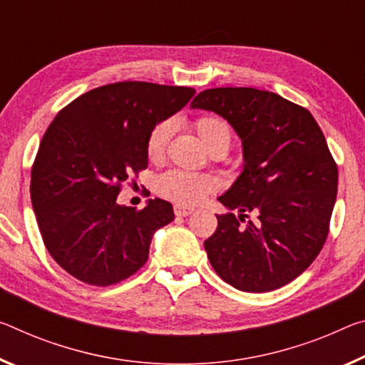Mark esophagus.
<instances>
[{
  "label": "esophagus",
  "instance_id": "34e87169",
  "mask_svg": "<svg viewBox=\"0 0 365 365\" xmlns=\"http://www.w3.org/2000/svg\"><path fill=\"white\" fill-rule=\"evenodd\" d=\"M173 211H175V216H178V217H187V216H190V214L195 211V207L177 205L175 207H173Z\"/></svg>",
  "mask_w": 365,
  "mask_h": 365
}]
</instances>
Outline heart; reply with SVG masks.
<instances>
[{"label":"heart","mask_w":365,"mask_h":365,"mask_svg":"<svg viewBox=\"0 0 365 365\" xmlns=\"http://www.w3.org/2000/svg\"><path fill=\"white\" fill-rule=\"evenodd\" d=\"M195 128L198 131L205 146L212 149H222L225 153L232 140V130L229 123L214 115H205L195 121ZM173 125L170 120L160 121L149 133L148 138V155L151 159H160L165 153L167 143L170 140ZM217 183L214 177L207 173H196L173 169L158 178V192L164 198L178 205H196L203 201L207 195L216 190Z\"/></svg>","instance_id":"obj_1"}]
</instances>
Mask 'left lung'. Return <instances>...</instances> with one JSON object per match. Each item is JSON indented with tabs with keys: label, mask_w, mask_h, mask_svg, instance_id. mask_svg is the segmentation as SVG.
Segmentation results:
<instances>
[{
	"label": "left lung",
	"mask_w": 365,
	"mask_h": 365,
	"mask_svg": "<svg viewBox=\"0 0 365 365\" xmlns=\"http://www.w3.org/2000/svg\"><path fill=\"white\" fill-rule=\"evenodd\" d=\"M192 108L227 120L244 149V170L217 198L229 212L216 214L205 240L211 266L244 292L286 286L320 253L336 201L338 167L320 126L307 108L253 88L206 89Z\"/></svg>",
	"instance_id": "1"
}]
</instances>
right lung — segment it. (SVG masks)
Returning <instances> with one entry per match:
<instances>
[{
	"label": "right lung",
	"mask_w": 365,
	"mask_h": 365,
	"mask_svg": "<svg viewBox=\"0 0 365 365\" xmlns=\"http://www.w3.org/2000/svg\"><path fill=\"white\" fill-rule=\"evenodd\" d=\"M193 96L192 88L125 81L58 112L32 165L31 198L43 244L66 273L103 287L146 263L173 207L155 198L135 211L117 196L128 175L148 167L149 133Z\"/></svg>",
	"instance_id": "obj_1"
}]
</instances>
